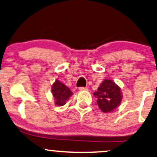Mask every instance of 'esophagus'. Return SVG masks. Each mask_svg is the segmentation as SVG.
I'll return each instance as SVG.
<instances>
[{"label": "esophagus", "instance_id": "esophagus-1", "mask_svg": "<svg viewBox=\"0 0 157 157\" xmlns=\"http://www.w3.org/2000/svg\"><path fill=\"white\" fill-rule=\"evenodd\" d=\"M78 90L81 91V92H82V91H88L89 89L86 87H79Z\"/></svg>", "mask_w": 157, "mask_h": 157}]
</instances>
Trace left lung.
<instances>
[{
	"mask_svg": "<svg viewBox=\"0 0 157 157\" xmlns=\"http://www.w3.org/2000/svg\"><path fill=\"white\" fill-rule=\"evenodd\" d=\"M93 95L97 98L98 107L103 113L113 111L121 104L122 100L121 88L108 79L103 81Z\"/></svg>",
	"mask_w": 157,
	"mask_h": 157,
	"instance_id": "1",
	"label": "left lung"
}]
</instances>
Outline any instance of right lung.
<instances>
[{"instance_id": "obj_1", "label": "right lung", "mask_w": 157, "mask_h": 157, "mask_svg": "<svg viewBox=\"0 0 157 157\" xmlns=\"http://www.w3.org/2000/svg\"><path fill=\"white\" fill-rule=\"evenodd\" d=\"M52 93L55 98V105L63 106L66 103V101L73 94L71 90L57 79L52 84Z\"/></svg>"}]
</instances>
